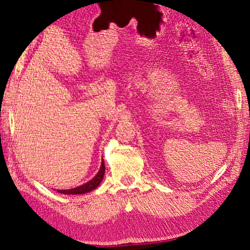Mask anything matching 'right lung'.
Instances as JSON below:
<instances>
[{"label": "right lung", "mask_w": 250, "mask_h": 250, "mask_svg": "<svg viewBox=\"0 0 250 250\" xmlns=\"http://www.w3.org/2000/svg\"><path fill=\"white\" fill-rule=\"evenodd\" d=\"M104 163L103 160L98 173H97L96 176L92 177L90 181H88L87 183L77 186V188H69V189H57V192L62 194H66V195H76V194H84V193L91 192L92 189L98 188V185L101 183V181L104 179Z\"/></svg>", "instance_id": "1"}]
</instances>
